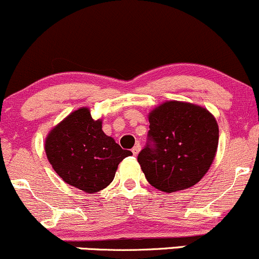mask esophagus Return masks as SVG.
Listing matches in <instances>:
<instances>
[{"instance_id": "1", "label": "esophagus", "mask_w": 259, "mask_h": 259, "mask_svg": "<svg viewBox=\"0 0 259 259\" xmlns=\"http://www.w3.org/2000/svg\"><path fill=\"white\" fill-rule=\"evenodd\" d=\"M140 150H141V145L140 144H136L135 146L133 147V153H134V156H136V154H139V152H140Z\"/></svg>"}]
</instances>
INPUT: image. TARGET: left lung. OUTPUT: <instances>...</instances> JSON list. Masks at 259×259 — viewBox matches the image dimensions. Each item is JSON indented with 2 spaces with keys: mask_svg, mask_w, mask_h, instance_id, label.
I'll return each mask as SVG.
<instances>
[{
  "mask_svg": "<svg viewBox=\"0 0 259 259\" xmlns=\"http://www.w3.org/2000/svg\"><path fill=\"white\" fill-rule=\"evenodd\" d=\"M148 121V142L138 156L148 183L164 192L197 184L218 148L215 118L203 107L168 101L151 111Z\"/></svg>",
  "mask_w": 259,
  "mask_h": 259,
  "instance_id": "left-lung-1",
  "label": "left lung"
}]
</instances>
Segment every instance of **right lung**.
Instances as JSON below:
<instances>
[{
    "mask_svg": "<svg viewBox=\"0 0 259 259\" xmlns=\"http://www.w3.org/2000/svg\"><path fill=\"white\" fill-rule=\"evenodd\" d=\"M45 152L63 181L88 194L108 186L118 164L133 154L103 133L102 120L92 119L86 107L53 127L45 141Z\"/></svg>",
    "mask_w": 259,
    "mask_h": 259,
    "instance_id": "1",
    "label": "right lung"
}]
</instances>
